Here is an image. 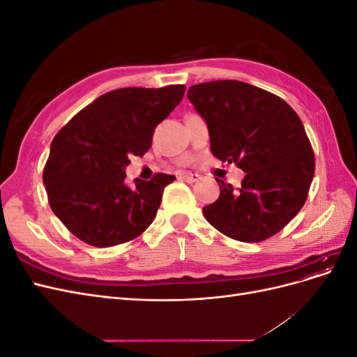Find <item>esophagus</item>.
Instances as JSON below:
<instances>
[{
  "mask_svg": "<svg viewBox=\"0 0 357 357\" xmlns=\"http://www.w3.org/2000/svg\"><path fill=\"white\" fill-rule=\"evenodd\" d=\"M180 180L186 181V183H195L199 180V176L192 174V172H183V174H180Z\"/></svg>",
  "mask_w": 357,
  "mask_h": 357,
  "instance_id": "esophagus-1",
  "label": "esophagus"
}]
</instances>
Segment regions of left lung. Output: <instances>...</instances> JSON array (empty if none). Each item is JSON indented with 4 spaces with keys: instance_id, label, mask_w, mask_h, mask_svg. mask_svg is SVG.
Listing matches in <instances>:
<instances>
[{
    "instance_id": "left-lung-1",
    "label": "left lung",
    "mask_w": 357,
    "mask_h": 357,
    "mask_svg": "<svg viewBox=\"0 0 357 357\" xmlns=\"http://www.w3.org/2000/svg\"><path fill=\"white\" fill-rule=\"evenodd\" d=\"M188 98L207 122L211 153L241 168L240 188L223 180L204 218L243 243L282 231L305 204L314 177V153L295 110L280 96L238 80L193 84Z\"/></svg>"
}]
</instances>
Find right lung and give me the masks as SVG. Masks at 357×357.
I'll return each mask as SVG.
<instances>
[{
  "label": "right lung",
  "instance_id": "obj_1",
  "mask_svg": "<svg viewBox=\"0 0 357 357\" xmlns=\"http://www.w3.org/2000/svg\"><path fill=\"white\" fill-rule=\"evenodd\" d=\"M185 84L123 88L84 107L53 138L43 171L52 211L83 243L112 247L143 234L174 176L125 183L129 156H143L155 128L176 109Z\"/></svg>",
  "mask_w": 357,
  "mask_h": 357
}]
</instances>
